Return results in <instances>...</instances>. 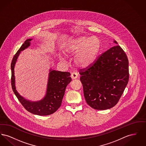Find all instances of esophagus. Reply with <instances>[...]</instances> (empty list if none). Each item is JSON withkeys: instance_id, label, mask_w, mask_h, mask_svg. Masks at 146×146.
Here are the masks:
<instances>
[{"instance_id": "1", "label": "esophagus", "mask_w": 146, "mask_h": 146, "mask_svg": "<svg viewBox=\"0 0 146 146\" xmlns=\"http://www.w3.org/2000/svg\"><path fill=\"white\" fill-rule=\"evenodd\" d=\"M70 76H71L72 79H75L78 78V74L76 73V72H73V73H72Z\"/></svg>"}]
</instances>
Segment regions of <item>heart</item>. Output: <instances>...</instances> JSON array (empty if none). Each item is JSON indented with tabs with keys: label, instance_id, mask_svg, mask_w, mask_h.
<instances>
[{
	"label": "heart",
	"instance_id": "heart-1",
	"mask_svg": "<svg viewBox=\"0 0 146 146\" xmlns=\"http://www.w3.org/2000/svg\"><path fill=\"white\" fill-rule=\"evenodd\" d=\"M100 46V40L96 36H82L68 42L64 52L68 55L76 54L74 60L76 64L88 68L96 61Z\"/></svg>",
	"mask_w": 146,
	"mask_h": 146
}]
</instances>
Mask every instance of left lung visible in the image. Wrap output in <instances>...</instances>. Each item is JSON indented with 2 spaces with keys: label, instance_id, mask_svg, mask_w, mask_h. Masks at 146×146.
<instances>
[{
  "label": "left lung",
  "instance_id": "8db88e82",
  "mask_svg": "<svg viewBox=\"0 0 146 146\" xmlns=\"http://www.w3.org/2000/svg\"><path fill=\"white\" fill-rule=\"evenodd\" d=\"M79 72L85 100L97 110L110 109L117 104L129 79L128 59L118 45L103 53L89 68Z\"/></svg>",
  "mask_w": 146,
  "mask_h": 146
}]
</instances>
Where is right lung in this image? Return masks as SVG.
<instances>
[{"label":"right lung","instance_id":"right-lung-1","mask_svg":"<svg viewBox=\"0 0 146 146\" xmlns=\"http://www.w3.org/2000/svg\"><path fill=\"white\" fill-rule=\"evenodd\" d=\"M32 39H28L22 44L13 58L11 68V85L14 94L27 111L38 115H48L55 112L61 106L67 85L72 80L69 72L50 69L47 89L45 97L40 101H30L21 96L16 89L14 68L21 51L31 45Z\"/></svg>","mask_w":146,"mask_h":146}]
</instances>
